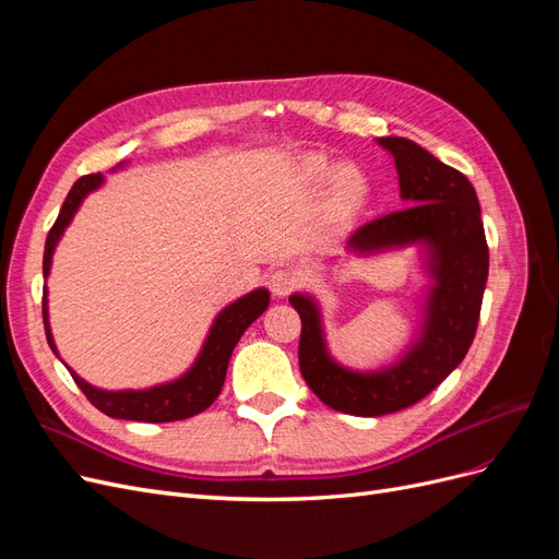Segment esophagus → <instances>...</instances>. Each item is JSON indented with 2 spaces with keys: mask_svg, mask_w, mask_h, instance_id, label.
Segmentation results:
<instances>
[{
  "mask_svg": "<svg viewBox=\"0 0 559 559\" xmlns=\"http://www.w3.org/2000/svg\"><path fill=\"white\" fill-rule=\"evenodd\" d=\"M270 292H273L277 298H284V296H289L292 292H294V286H296V275L292 273V270H275L273 275H270Z\"/></svg>",
  "mask_w": 559,
  "mask_h": 559,
  "instance_id": "esophagus-1",
  "label": "esophagus"
}]
</instances>
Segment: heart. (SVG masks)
Masks as SVG:
<instances>
[{
	"instance_id": "b5f03b06",
	"label": "heart",
	"mask_w": 559,
	"mask_h": 559,
	"mask_svg": "<svg viewBox=\"0 0 559 559\" xmlns=\"http://www.w3.org/2000/svg\"><path fill=\"white\" fill-rule=\"evenodd\" d=\"M331 175H333V165L324 158H310L306 160V165H302V177L314 186L326 183ZM366 193H368V186L359 170H354V167H341V170L335 173L333 186H331V200L337 212L343 214L357 212L364 205Z\"/></svg>"
}]
</instances>
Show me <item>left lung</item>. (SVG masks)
Wrapping results in <instances>:
<instances>
[{
    "label": "left lung",
    "instance_id": "left-lung-1",
    "mask_svg": "<svg viewBox=\"0 0 559 559\" xmlns=\"http://www.w3.org/2000/svg\"><path fill=\"white\" fill-rule=\"evenodd\" d=\"M394 156L401 198L408 207L368 222L347 240L352 253H380L417 245L425 253L431 286L415 343L399 361L380 370H352L326 347L321 310L308 294L289 302L300 314L298 364L308 386L329 408L378 417L425 399L462 364L478 329L489 251L476 189L454 167L413 140L380 138Z\"/></svg>",
    "mask_w": 559,
    "mask_h": 559
}]
</instances>
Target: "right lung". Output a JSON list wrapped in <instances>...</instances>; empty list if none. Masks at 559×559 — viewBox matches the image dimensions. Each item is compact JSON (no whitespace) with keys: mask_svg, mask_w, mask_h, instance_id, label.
I'll return each mask as SVG.
<instances>
[{"mask_svg":"<svg viewBox=\"0 0 559 559\" xmlns=\"http://www.w3.org/2000/svg\"><path fill=\"white\" fill-rule=\"evenodd\" d=\"M103 175H86L81 177L72 191L67 193L62 210L56 218L53 228H50L46 238L44 249V277L50 273V261H53V251L62 238L64 228L72 224L76 210L81 207L83 198L88 193L97 191L103 186ZM44 289V329H46V341L58 357V347L53 343V333H50L48 324V298ZM270 302L267 289H253L251 294L238 298L230 306H226L222 312L216 314L214 324L205 337V345H202L198 359L193 366L186 370V373L173 382L156 384L148 389H121V392H107V389H99L88 384L83 378H79L70 368L74 382L86 399L95 405L97 411H103L109 417L116 419H132V421H177L193 417L202 413L214 403V399L222 394V386L226 380V370L230 354L238 345L242 333L257 321Z\"/></svg>","mask_w":559,"mask_h":559,"instance_id":"right-lung-1","label":"right lung"}]
</instances>
